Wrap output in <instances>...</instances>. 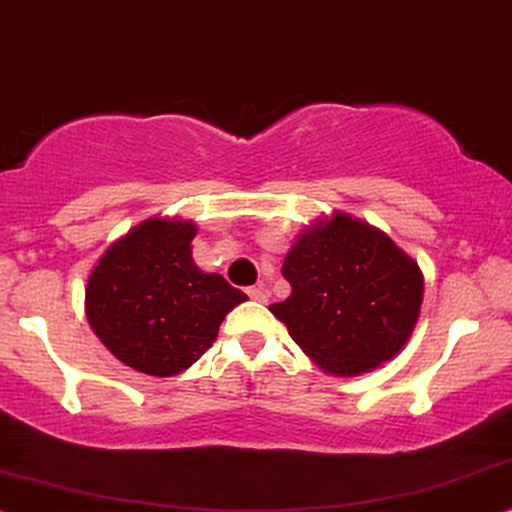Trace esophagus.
Wrapping results in <instances>:
<instances>
[{"label":"esophagus","mask_w":512,"mask_h":512,"mask_svg":"<svg viewBox=\"0 0 512 512\" xmlns=\"http://www.w3.org/2000/svg\"><path fill=\"white\" fill-rule=\"evenodd\" d=\"M246 294H249L251 301H258V304H263V301L268 299V292H266V289H263L261 285H258V287H249V289H246Z\"/></svg>","instance_id":"esophagus-1"}]
</instances>
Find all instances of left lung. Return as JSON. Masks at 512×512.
Here are the masks:
<instances>
[{
	"label": "left lung",
	"instance_id": "left-lung-1",
	"mask_svg": "<svg viewBox=\"0 0 512 512\" xmlns=\"http://www.w3.org/2000/svg\"><path fill=\"white\" fill-rule=\"evenodd\" d=\"M292 285L270 313L320 370L356 377L399 353L420 318L425 275L380 227L332 211L294 239L282 263Z\"/></svg>",
	"mask_w": 512,
	"mask_h": 512
}]
</instances>
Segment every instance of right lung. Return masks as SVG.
<instances>
[{"mask_svg":"<svg viewBox=\"0 0 512 512\" xmlns=\"http://www.w3.org/2000/svg\"><path fill=\"white\" fill-rule=\"evenodd\" d=\"M197 232L194 220L178 216L142 220L109 244L87 277V323L132 370L185 372L216 342L225 315L246 301L223 275L194 263Z\"/></svg>","mask_w":512,"mask_h":512,"instance_id":"right-lung-1","label":"right lung"}]
</instances>
